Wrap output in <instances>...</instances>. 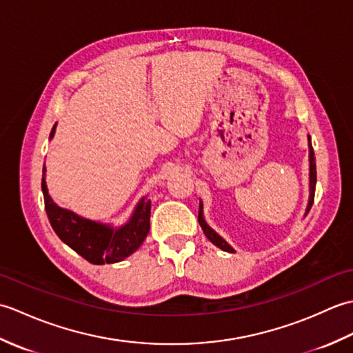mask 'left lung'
<instances>
[{
	"mask_svg": "<svg viewBox=\"0 0 353 353\" xmlns=\"http://www.w3.org/2000/svg\"><path fill=\"white\" fill-rule=\"evenodd\" d=\"M308 147H310V199H308V205H306V211H305V216L308 215L310 209L312 206L314 201V194H316V182H317V171H316V156H314V150H312V144H311V137L308 134ZM199 223L201 226V230L205 232L206 238L211 241L214 245L219 247V249L224 250V252H235L232 247L228 244V241L224 238H221L216 232L209 226L206 223L205 216H203V203L200 200V206H199Z\"/></svg>",
	"mask_w": 353,
	"mask_h": 353,
	"instance_id": "8db88e82",
	"label": "left lung"
}]
</instances>
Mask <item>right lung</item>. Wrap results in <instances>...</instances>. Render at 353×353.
<instances>
[{
  "instance_id": "1",
  "label": "right lung",
  "mask_w": 353,
  "mask_h": 353,
  "mask_svg": "<svg viewBox=\"0 0 353 353\" xmlns=\"http://www.w3.org/2000/svg\"><path fill=\"white\" fill-rule=\"evenodd\" d=\"M56 133V124L50 133L52 139ZM45 167L42 171V192L51 228L57 236L70 245L71 249L95 265L115 264L130 256L144 243L150 230V209L152 201L142 197L134 206L130 219L121 226H112L85 219L76 212L57 206L48 194L45 182Z\"/></svg>"
}]
</instances>
